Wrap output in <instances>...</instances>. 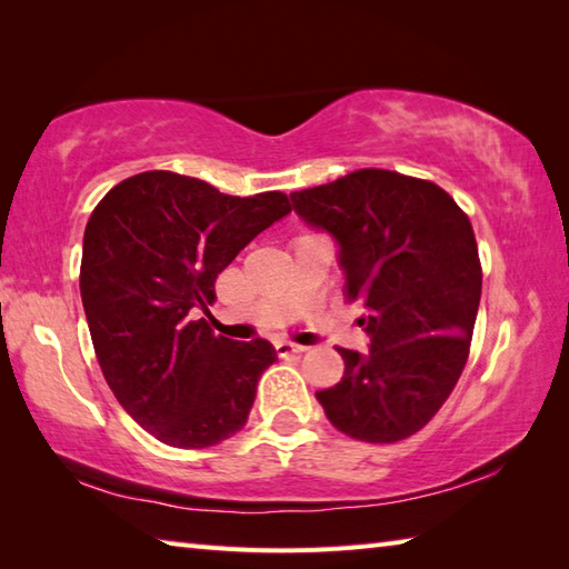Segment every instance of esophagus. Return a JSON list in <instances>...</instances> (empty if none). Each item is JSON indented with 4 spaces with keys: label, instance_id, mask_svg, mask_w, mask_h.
Returning a JSON list of instances; mask_svg holds the SVG:
<instances>
[{
    "label": "esophagus",
    "instance_id": "obj_1",
    "mask_svg": "<svg viewBox=\"0 0 569 569\" xmlns=\"http://www.w3.org/2000/svg\"><path fill=\"white\" fill-rule=\"evenodd\" d=\"M300 352H306V347L293 345V342H276L278 357H291V355H300Z\"/></svg>",
    "mask_w": 569,
    "mask_h": 569
}]
</instances>
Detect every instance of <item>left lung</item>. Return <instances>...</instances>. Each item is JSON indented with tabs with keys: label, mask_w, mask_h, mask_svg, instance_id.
I'll list each match as a JSON object with an SVG mask.
<instances>
[{
	"label": "left lung",
	"mask_w": 569,
	"mask_h": 569,
	"mask_svg": "<svg viewBox=\"0 0 569 569\" xmlns=\"http://www.w3.org/2000/svg\"><path fill=\"white\" fill-rule=\"evenodd\" d=\"M296 212L340 241L345 298L359 300L367 355L337 347L345 377L318 401L355 440L398 442L426 428L469 357L481 261L465 210L430 183L359 168L291 192Z\"/></svg>",
	"instance_id": "left-lung-1"
}]
</instances>
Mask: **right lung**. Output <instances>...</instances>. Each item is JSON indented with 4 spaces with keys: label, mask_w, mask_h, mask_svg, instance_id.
<instances>
[{
    "label": "right lung",
    "mask_w": 569,
    "mask_h": 569,
    "mask_svg": "<svg viewBox=\"0 0 569 569\" xmlns=\"http://www.w3.org/2000/svg\"><path fill=\"white\" fill-rule=\"evenodd\" d=\"M291 212L286 192L224 196L204 180L147 171L114 186L82 239L80 293L94 355L117 401L180 450L244 428L271 342L214 335V281L249 241Z\"/></svg>",
    "instance_id": "add662e5"
}]
</instances>
